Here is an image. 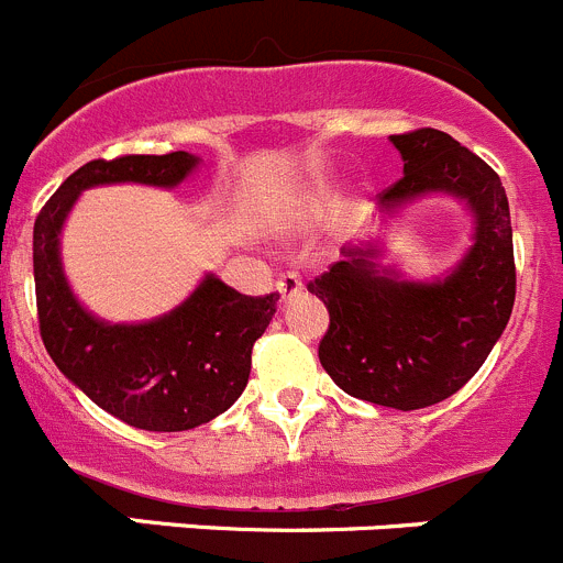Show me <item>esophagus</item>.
I'll return each instance as SVG.
<instances>
[{"mask_svg":"<svg viewBox=\"0 0 563 563\" xmlns=\"http://www.w3.org/2000/svg\"><path fill=\"white\" fill-rule=\"evenodd\" d=\"M301 290H303V282L298 273H285V276L278 278V292H282V298H292Z\"/></svg>","mask_w":563,"mask_h":563,"instance_id":"esophagus-1","label":"esophagus"}]
</instances>
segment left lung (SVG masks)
<instances>
[{
	"instance_id": "8db88e82",
	"label": "left lung",
	"mask_w": 563,
	"mask_h": 563,
	"mask_svg": "<svg viewBox=\"0 0 563 563\" xmlns=\"http://www.w3.org/2000/svg\"><path fill=\"white\" fill-rule=\"evenodd\" d=\"M404 179L378 196L382 223L428 196H451L473 218V243L433 278L378 265L382 245L347 243L342 260L309 282L329 309L320 365L342 393L389 409H426L451 398L484 365L506 331L517 292L511 216L503 181L448 132L389 137Z\"/></svg>"
}]
</instances>
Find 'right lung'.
I'll use <instances>...</instances> for the list:
<instances>
[{"label":"right lung","instance_id":"obj_1","mask_svg":"<svg viewBox=\"0 0 563 563\" xmlns=\"http://www.w3.org/2000/svg\"><path fill=\"white\" fill-rule=\"evenodd\" d=\"M198 165L201 157L190 152L93 159L57 187L32 229L37 323L52 362L96 406L143 431H187L223 415L249 384L251 347L276 314L278 296H243L207 273L170 312L143 323H110L68 285L63 227L90 187L170 190Z\"/></svg>","mask_w":563,"mask_h":563}]
</instances>
